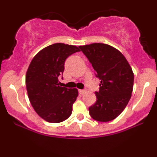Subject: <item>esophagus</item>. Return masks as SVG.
I'll use <instances>...</instances> for the list:
<instances>
[{"instance_id":"esophagus-1","label":"esophagus","mask_w":157,"mask_h":157,"mask_svg":"<svg viewBox=\"0 0 157 157\" xmlns=\"http://www.w3.org/2000/svg\"><path fill=\"white\" fill-rule=\"evenodd\" d=\"M78 92L80 94H83L86 93V91H85V90H82V89H79Z\"/></svg>"}]
</instances>
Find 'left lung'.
<instances>
[{
    "label": "left lung",
    "mask_w": 157,
    "mask_h": 157,
    "mask_svg": "<svg viewBox=\"0 0 157 157\" xmlns=\"http://www.w3.org/2000/svg\"><path fill=\"white\" fill-rule=\"evenodd\" d=\"M89 59L100 80L97 101L89 107L94 120L109 122L122 112L130 100L134 86V73L124 55L117 48L105 44L79 46Z\"/></svg>",
    "instance_id": "1"
}]
</instances>
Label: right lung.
<instances>
[{"instance_id":"add662e5","label":"right lung","mask_w":157,"mask_h":157,"mask_svg":"<svg viewBox=\"0 0 157 157\" xmlns=\"http://www.w3.org/2000/svg\"><path fill=\"white\" fill-rule=\"evenodd\" d=\"M77 52L79 48L72 45H50L33 57L27 70L26 86L29 101L36 113L48 122L64 121L72 112L78 91L61 87L58 77L63 73L68 57Z\"/></svg>"}]
</instances>
